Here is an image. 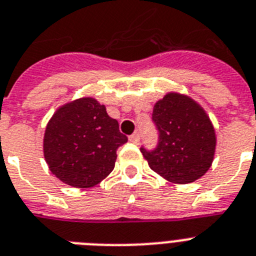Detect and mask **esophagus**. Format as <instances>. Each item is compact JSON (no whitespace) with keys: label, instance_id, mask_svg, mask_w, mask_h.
Masks as SVG:
<instances>
[{"label":"esophagus","instance_id":"1","mask_svg":"<svg viewBox=\"0 0 256 256\" xmlns=\"http://www.w3.org/2000/svg\"><path fill=\"white\" fill-rule=\"evenodd\" d=\"M130 142H132V143H139V139H140V136H139L138 132H134L132 135H130Z\"/></svg>","mask_w":256,"mask_h":256}]
</instances>
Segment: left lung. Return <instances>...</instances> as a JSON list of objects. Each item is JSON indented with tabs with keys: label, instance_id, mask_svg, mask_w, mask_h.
<instances>
[{
	"label": "left lung",
	"instance_id": "1",
	"mask_svg": "<svg viewBox=\"0 0 256 256\" xmlns=\"http://www.w3.org/2000/svg\"><path fill=\"white\" fill-rule=\"evenodd\" d=\"M152 120L158 130V147L140 148L150 168L178 184L204 176L216 150V132L204 109L188 96L169 92L154 104Z\"/></svg>",
	"mask_w": 256,
	"mask_h": 256
}]
</instances>
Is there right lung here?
Masks as SVG:
<instances>
[{
    "mask_svg": "<svg viewBox=\"0 0 256 256\" xmlns=\"http://www.w3.org/2000/svg\"><path fill=\"white\" fill-rule=\"evenodd\" d=\"M128 142L105 105L80 98L60 106L44 134V158L49 170L64 184L87 188L114 169L117 148Z\"/></svg>",
    "mask_w": 256,
    "mask_h": 256,
    "instance_id": "obj_1",
    "label": "right lung"
}]
</instances>
